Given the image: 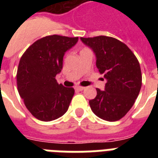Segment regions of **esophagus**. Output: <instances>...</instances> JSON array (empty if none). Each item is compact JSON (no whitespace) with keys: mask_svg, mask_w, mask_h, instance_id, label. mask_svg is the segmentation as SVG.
<instances>
[{"mask_svg":"<svg viewBox=\"0 0 158 158\" xmlns=\"http://www.w3.org/2000/svg\"><path fill=\"white\" fill-rule=\"evenodd\" d=\"M74 89H75V90H76V91H83V90H84V89H85V88H84V87L76 86V87H75V88H74Z\"/></svg>","mask_w":158,"mask_h":158,"instance_id":"obj_1","label":"esophagus"}]
</instances>
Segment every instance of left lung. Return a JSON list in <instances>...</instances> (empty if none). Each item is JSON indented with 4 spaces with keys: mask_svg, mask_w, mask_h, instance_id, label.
<instances>
[{
    "mask_svg": "<svg viewBox=\"0 0 158 158\" xmlns=\"http://www.w3.org/2000/svg\"><path fill=\"white\" fill-rule=\"evenodd\" d=\"M96 56V65L106 80L105 89H97L89 101L93 112L104 120L115 121L132 107L142 86L139 63L127 46L114 38H80Z\"/></svg>",
    "mask_w": 158,
    "mask_h": 158,
    "instance_id": "1",
    "label": "left lung"
}]
</instances>
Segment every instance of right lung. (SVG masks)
Segmentation results:
<instances>
[{
    "label": "right lung",
    "mask_w": 158,
    "mask_h": 158,
    "mask_svg": "<svg viewBox=\"0 0 158 158\" xmlns=\"http://www.w3.org/2000/svg\"><path fill=\"white\" fill-rule=\"evenodd\" d=\"M79 38L52 35L36 41L21 57L17 70L19 94L32 115L42 121L62 116L74 96L55 77L61 72L63 57Z\"/></svg>",
    "instance_id": "1"
}]
</instances>
